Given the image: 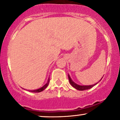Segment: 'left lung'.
Masks as SVG:
<instances>
[{
    "mask_svg": "<svg viewBox=\"0 0 120 120\" xmlns=\"http://www.w3.org/2000/svg\"><path fill=\"white\" fill-rule=\"evenodd\" d=\"M68 78H69V82H70V84H71V86L74 88H75L76 89H77V90H86V89H90L91 88L93 87L94 86H95V85H96L98 83H97L96 84H94V85H90V86H79V85H78L77 84L75 83L74 82L71 80V79L70 78L69 75H68Z\"/></svg>",
    "mask_w": 120,
    "mask_h": 120,
    "instance_id": "left-lung-1",
    "label": "left lung"
}]
</instances>
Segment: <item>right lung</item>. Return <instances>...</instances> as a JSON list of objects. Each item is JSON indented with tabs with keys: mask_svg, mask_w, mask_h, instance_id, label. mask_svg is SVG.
Returning a JSON list of instances; mask_svg holds the SVG:
<instances>
[{
	"mask_svg": "<svg viewBox=\"0 0 120 120\" xmlns=\"http://www.w3.org/2000/svg\"><path fill=\"white\" fill-rule=\"evenodd\" d=\"M49 82H50V79L49 78L48 81H47V83H46L45 85H44V86H43L42 87L40 88H39V89H36V90H30V92H34V93H38V92H42V91H43V90H44L45 89H46V87H47V86H48V85H49Z\"/></svg>",
	"mask_w": 120,
	"mask_h": 120,
	"instance_id": "add662e5",
	"label": "right lung"
}]
</instances>
